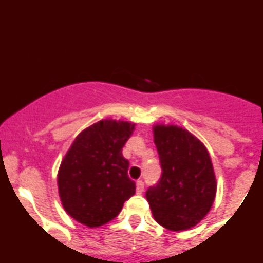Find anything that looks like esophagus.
<instances>
[{"label": "esophagus", "instance_id": "obj_1", "mask_svg": "<svg viewBox=\"0 0 263 263\" xmlns=\"http://www.w3.org/2000/svg\"><path fill=\"white\" fill-rule=\"evenodd\" d=\"M136 193L137 194H142L143 193V182L141 180H137L136 182Z\"/></svg>", "mask_w": 263, "mask_h": 263}]
</instances>
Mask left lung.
I'll list each match as a JSON object with an SVG mask.
<instances>
[{
  "instance_id": "1",
  "label": "left lung",
  "mask_w": 263,
  "mask_h": 263,
  "mask_svg": "<svg viewBox=\"0 0 263 263\" xmlns=\"http://www.w3.org/2000/svg\"><path fill=\"white\" fill-rule=\"evenodd\" d=\"M153 132L162 175L146 192V199L160 226L186 231L208 214L217 194L211 155L197 136L180 126L156 123Z\"/></svg>"
}]
</instances>
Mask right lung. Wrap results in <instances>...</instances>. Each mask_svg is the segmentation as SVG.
Instances as JSON below:
<instances>
[{
    "label": "right lung",
    "mask_w": 263,
    "mask_h": 263,
    "mask_svg": "<svg viewBox=\"0 0 263 263\" xmlns=\"http://www.w3.org/2000/svg\"><path fill=\"white\" fill-rule=\"evenodd\" d=\"M136 123L101 120L76 137L58 171L63 208L73 219L97 228L115 219L136 192L122 147Z\"/></svg>",
    "instance_id": "right-lung-1"
}]
</instances>
